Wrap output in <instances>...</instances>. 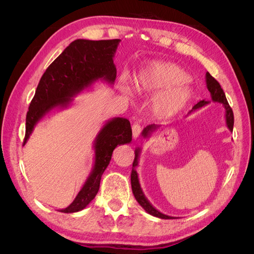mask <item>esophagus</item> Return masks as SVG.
<instances>
[{
	"instance_id": "esophagus-1",
	"label": "esophagus",
	"mask_w": 254,
	"mask_h": 254,
	"mask_svg": "<svg viewBox=\"0 0 254 254\" xmlns=\"http://www.w3.org/2000/svg\"><path fill=\"white\" fill-rule=\"evenodd\" d=\"M141 130H142L141 125L137 124V123H134V124L132 125V134H133V137L139 136L140 133H141Z\"/></svg>"
}]
</instances>
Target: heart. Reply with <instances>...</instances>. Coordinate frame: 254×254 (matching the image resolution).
<instances>
[{"mask_svg":"<svg viewBox=\"0 0 254 254\" xmlns=\"http://www.w3.org/2000/svg\"><path fill=\"white\" fill-rule=\"evenodd\" d=\"M189 74L180 66L170 63L151 64L141 71L134 79L135 89L146 94L162 92L155 101V110L167 117L181 110L190 97V90L186 86Z\"/></svg>","mask_w":254,"mask_h":254,"instance_id":"b5f03b06","label":"heart"}]
</instances>
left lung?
Listing matches in <instances>:
<instances>
[{
	"mask_svg": "<svg viewBox=\"0 0 254 254\" xmlns=\"http://www.w3.org/2000/svg\"><path fill=\"white\" fill-rule=\"evenodd\" d=\"M206 87H207V90L210 91L211 93V96H212V99L214 102H218V103H221L222 105L225 106L226 108V119H227V125L229 127V129L233 130V125H234V115H233V111H232V108L230 107L228 101H227V97H226V94L224 90L221 89L219 82L215 79L213 76L207 72L206 75ZM209 102H205V101H200L199 103H197L194 107L193 109H198L200 108V107L206 105ZM158 126H156L155 124L153 125H149L146 128H144L143 130V135L146 137L148 136L149 132L153 131ZM137 156H139V152H137V150L135 151V157H134V160H133V163H132V171H131V188H132V193L136 199V201L139 202L141 204V206L143 207V209L149 213L150 215H152V216H156V217H159V218H163V219H173L174 217H171V216H167V215H164L162 213H160L158 210H156L155 207H153L149 202L147 199L145 198L144 194L142 193V190L140 188V184H139V179H137V174L135 172V166L137 165Z\"/></svg>",
	"mask_w": 254,
	"mask_h": 254,
	"instance_id": "1",
	"label": "left lung"
}]
</instances>
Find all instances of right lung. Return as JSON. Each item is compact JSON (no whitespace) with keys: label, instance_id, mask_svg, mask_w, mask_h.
Masks as SVG:
<instances>
[{"label":"right lung","instance_id":"obj_1","mask_svg":"<svg viewBox=\"0 0 254 254\" xmlns=\"http://www.w3.org/2000/svg\"><path fill=\"white\" fill-rule=\"evenodd\" d=\"M119 42L120 39H78L73 41L53 61L42 75L29 104L23 145L32 133L36 123L51 109L66 105L72 101V96L96 79L104 78L113 83L117 77L113 55ZM131 140L132 130L128 120L118 118L107 123L96 139L93 172L74 201L61 212H78L93 200L114 148Z\"/></svg>","mask_w":254,"mask_h":254}]
</instances>
